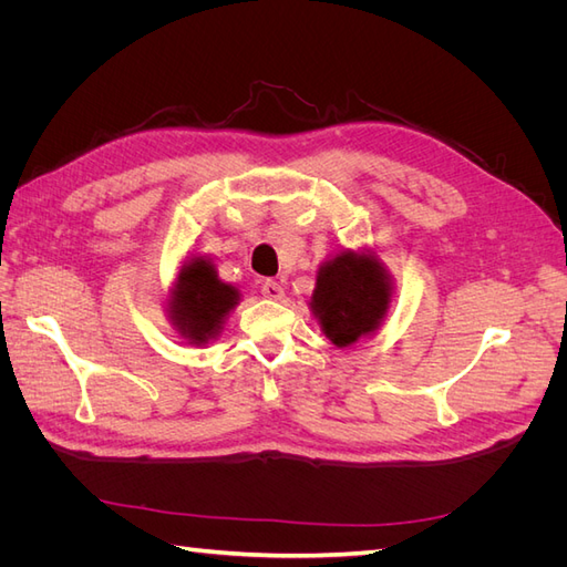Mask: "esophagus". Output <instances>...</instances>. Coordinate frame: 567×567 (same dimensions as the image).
I'll return each instance as SVG.
<instances>
[{
	"label": "esophagus",
	"instance_id": "1",
	"mask_svg": "<svg viewBox=\"0 0 567 567\" xmlns=\"http://www.w3.org/2000/svg\"><path fill=\"white\" fill-rule=\"evenodd\" d=\"M260 290H262V296L269 298V300H281V298H284V288H281L279 281L267 279V281H262Z\"/></svg>",
	"mask_w": 567,
	"mask_h": 567
}]
</instances>
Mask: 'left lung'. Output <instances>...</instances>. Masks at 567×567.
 <instances>
[{
	"label": "left lung",
	"mask_w": 567,
	"mask_h": 567,
	"mask_svg": "<svg viewBox=\"0 0 567 567\" xmlns=\"http://www.w3.org/2000/svg\"><path fill=\"white\" fill-rule=\"evenodd\" d=\"M310 305L326 338L348 348L381 326L390 307V279L373 255L346 250L321 265Z\"/></svg>",
	"instance_id": "left-lung-1"
}]
</instances>
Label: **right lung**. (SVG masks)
<instances>
[{"label": "right lung", "mask_w": 567, "mask_h": 567, "mask_svg": "<svg viewBox=\"0 0 567 567\" xmlns=\"http://www.w3.org/2000/svg\"><path fill=\"white\" fill-rule=\"evenodd\" d=\"M238 305V290L217 279L215 265L205 257L188 260L169 298V319L196 346L215 338L225 317Z\"/></svg>", "instance_id": "add662e5"}]
</instances>
